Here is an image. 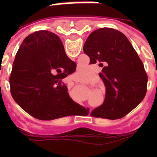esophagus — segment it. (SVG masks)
<instances>
[{
  "instance_id": "obj_1",
  "label": "esophagus",
  "mask_w": 157,
  "mask_h": 157,
  "mask_svg": "<svg viewBox=\"0 0 157 157\" xmlns=\"http://www.w3.org/2000/svg\"><path fill=\"white\" fill-rule=\"evenodd\" d=\"M72 81H75L74 76H69L67 78V82H71Z\"/></svg>"
}]
</instances>
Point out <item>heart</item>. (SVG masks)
Here are the masks:
<instances>
[{
    "instance_id": "b5f03b06",
    "label": "heart",
    "mask_w": 157,
    "mask_h": 157,
    "mask_svg": "<svg viewBox=\"0 0 157 157\" xmlns=\"http://www.w3.org/2000/svg\"><path fill=\"white\" fill-rule=\"evenodd\" d=\"M90 75V71L86 67H78L77 72H76V75L80 79L86 80Z\"/></svg>"
}]
</instances>
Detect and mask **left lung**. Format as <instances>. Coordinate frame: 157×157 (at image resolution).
Masks as SVG:
<instances>
[{
	"instance_id": "obj_1",
	"label": "left lung",
	"mask_w": 157,
	"mask_h": 157,
	"mask_svg": "<svg viewBox=\"0 0 157 157\" xmlns=\"http://www.w3.org/2000/svg\"><path fill=\"white\" fill-rule=\"evenodd\" d=\"M83 51L90 64L103 67L99 76L106 88L104 103L90 115L109 120L123 118L146 94L148 76L138 53L122 32L107 27L92 32Z\"/></svg>"
}]
</instances>
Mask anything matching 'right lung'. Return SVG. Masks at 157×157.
I'll list each match as a JSON object with an SVG mask.
<instances>
[{
  "label": "right lung",
  "instance_id": "right-lung-1",
  "mask_svg": "<svg viewBox=\"0 0 157 157\" xmlns=\"http://www.w3.org/2000/svg\"><path fill=\"white\" fill-rule=\"evenodd\" d=\"M75 69L56 34L34 32L23 40L16 55L11 94L25 112L38 120L72 116L79 105L70 98L62 79Z\"/></svg>",
  "mask_w": 157,
  "mask_h": 157
}]
</instances>
